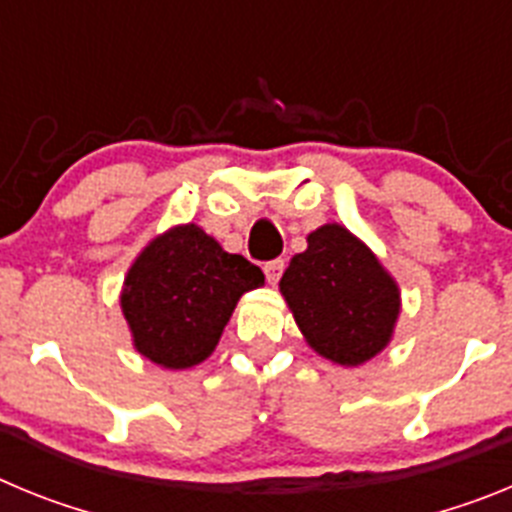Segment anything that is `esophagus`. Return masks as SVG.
<instances>
[{"instance_id":"34e87169","label":"esophagus","mask_w":512,"mask_h":512,"mask_svg":"<svg viewBox=\"0 0 512 512\" xmlns=\"http://www.w3.org/2000/svg\"><path fill=\"white\" fill-rule=\"evenodd\" d=\"M284 259H271V261H266L264 264V274H266V279H269V284H277L279 279H282V274H284Z\"/></svg>"}]
</instances>
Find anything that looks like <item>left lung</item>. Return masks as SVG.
<instances>
[{
    "instance_id": "1",
    "label": "left lung",
    "mask_w": 512,
    "mask_h": 512,
    "mask_svg": "<svg viewBox=\"0 0 512 512\" xmlns=\"http://www.w3.org/2000/svg\"><path fill=\"white\" fill-rule=\"evenodd\" d=\"M279 287L307 343L343 366L379 354L400 312L397 284L341 225L307 235V251L289 261Z\"/></svg>"
}]
</instances>
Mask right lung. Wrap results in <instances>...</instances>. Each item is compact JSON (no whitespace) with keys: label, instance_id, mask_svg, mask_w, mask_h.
Returning <instances> with one entry per match:
<instances>
[{"label":"right lung","instance_id":"right-lung-1","mask_svg":"<svg viewBox=\"0 0 512 512\" xmlns=\"http://www.w3.org/2000/svg\"><path fill=\"white\" fill-rule=\"evenodd\" d=\"M261 284L259 266L225 253L197 225H182L140 253L120 302L140 354L187 369L212 354L238 297Z\"/></svg>","mask_w":512,"mask_h":512}]
</instances>
